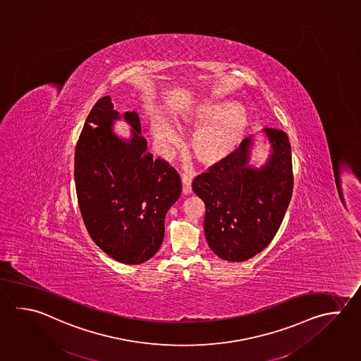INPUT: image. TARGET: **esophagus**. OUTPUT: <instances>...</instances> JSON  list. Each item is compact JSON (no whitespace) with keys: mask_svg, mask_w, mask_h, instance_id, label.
Returning <instances> with one entry per match:
<instances>
[{"mask_svg":"<svg viewBox=\"0 0 361 361\" xmlns=\"http://www.w3.org/2000/svg\"><path fill=\"white\" fill-rule=\"evenodd\" d=\"M181 181H183V192L185 195H189V194H191V177L183 175Z\"/></svg>","mask_w":361,"mask_h":361,"instance_id":"34e87169","label":"esophagus"}]
</instances>
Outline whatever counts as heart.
I'll use <instances>...</instances> for the list:
<instances>
[{
    "label": "heart",
    "mask_w": 361,
    "mask_h": 361,
    "mask_svg": "<svg viewBox=\"0 0 361 361\" xmlns=\"http://www.w3.org/2000/svg\"><path fill=\"white\" fill-rule=\"evenodd\" d=\"M175 121L180 126L199 128L191 136L189 148L197 162L207 167L230 158L250 129V118L232 101L192 103L177 114ZM150 131L166 149L178 143L176 130L162 116L152 118Z\"/></svg>",
    "instance_id": "1"
}]
</instances>
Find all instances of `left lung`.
I'll use <instances>...</instances> for the list:
<instances>
[{
	"mask_svg": "<svg viewBox=\"0 0 361 361\" xmlns=\"http://www.w3.org/2000/svg\"><path fill=\"white\" fill-rule=\"evenodd\" d=\"M264 134L272 153L260 169L249 164L250 136L225 162L212 166L192 181V190L205 204L208 245L228 262H244L268 246L293 197L288 136L277 129H264Z\"/></svg>",
	"mask_w": 361,
	"mask_h": 361,
	"instance_id": "left-lung-1",
	"label": "left lung"
}]
</instances>
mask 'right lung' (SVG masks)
Masks as SVG:
<instances>
[{
    "label": "right lung",
    "instance_id": "1",
    "mask_svg": "<svg viewBox=\"0 0 361 361\" xmlns=\"http://www.w3.org/2000/svg\"><path fill=\"white\" fill-rule=\"evenodd\" d=\"M123 117L130 139L112 130L121 117L109 95L89 112L76 144V195L95 244L120 263L140 264L162 245L166 213L183 186L173 167L147 152L135 111Z\"/></svg>",
    "mask_w": 361,
    "mask_h": 361
}]
</instances>
